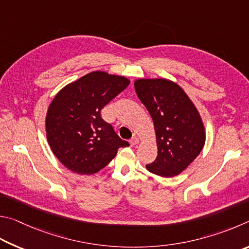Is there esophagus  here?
<instances>
[{"mask_svg": "<svg viewBox=\"0 0 249 249\" xmlns=\"http://www.w3.org/2000/svg\"><path fill=\"white\" fill-rule=\"evenodd\" d=\"M139 144V139L134 136V137H132V139L131 140H130V145L131 146H136V145H138Z\"/></svg>", "mask_w": 249, "mask_h": 249, "instance_id": "1", "label": "esophagus"}]
</instances>
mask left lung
Masks as SVG:
<instances>
[{
    "instance_id": "1",
    "label": "left lung",
    "mask_w": 249,
    "mask_h": 249,
    "mask_svg": "<svg viewBox=\"0 0 249 249\" xmlns=\"http://www.w3.org/2000/svg\"><path fill=\"white\" fill-rule=\"evenodd\" d=\"M134 89L153 119L158 158L146 169L162 177L179 175L202 151L206 129L186 91L167 78H138Z\"/></svg>"
}]
</instances>
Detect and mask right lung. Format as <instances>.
Wrapping results in <instances>:
<instances>
[{
    "mask_svg": "<svg viewBox=\"0 0 249 249\" xmlns=\"http://www.w3.org/2000/svg\"><path fill=\"white\" fill-rule=\"evenodd\" d=\"M130 84L125 76L94 71L69 83L52 99L46 115L48 144L73 173L93 175L128 146L100 110Z\"/></svg>",
    "mask_w": 249,
    "mask_h": 249,
    "instance_id": "right-lung-1",
    "label": "right lung"
}]
</instances>
